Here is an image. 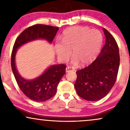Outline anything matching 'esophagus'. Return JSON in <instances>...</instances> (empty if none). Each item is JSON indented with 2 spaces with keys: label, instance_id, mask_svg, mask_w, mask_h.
Returning <instances> with one entry per match:
<instances>
[{
  "label": "esophagus",
  "instance_id": "1",
  "mask_svg": "<svg viewBox=\"0 0 130 130\" xmlns=\"http://www.w3.org/2000/svg\"><path fill=\"white\" fill-rule=\"evenodd\" d=\"M75 71V70L74 69V68H73V67H67V68H66V72L67 73H68V72H69V71Z\"/></svg>",
  "mask_w": 130,
  "mask_h": 130
}]
</instances>
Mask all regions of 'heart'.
Listing matches in <instances>:
<instances>
[{"mask_svg": "<svg viewBox=\"0 0 130 130\" xmlns=\"http://www.w3.org/2000/svg\"><path fill=\"white\" fill-rule=\"evenodd\" d=\"M61 41L55 46L59 60L62 62L68 60L72 51L73 63L80 62V65H85L92 62L98 55L102 44L103 36L98 30L74 26L64 31Z\"/></svg>", "mask_w": 130, "mask_h": 130, "instance_id": "heart-1", "label": "heart"}]
</instances>
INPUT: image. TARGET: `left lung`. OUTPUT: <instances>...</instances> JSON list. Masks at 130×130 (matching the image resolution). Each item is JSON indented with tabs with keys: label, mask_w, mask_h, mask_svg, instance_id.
I'll list each match as a JSON object with an SVG mask.
<instances>
[{
	"label": "left lung",
	"mask_w": 130,
	"mask_h": 130,
	"mask_svg": "<svg viewBox=\"0 0 130 130\" xmlns=\"http://www.w3.org/2000/svg\"><path fill=\"white\" fill-rule=\"evenodd\" d=\"M106 42L100 53L89 66L77 70L74 87L77 95L87 101L102 99L117 79L120 55L114 37L103 28Z\"/></svg>",
	"instance_id": "left-lung-1"
}]
</instances>
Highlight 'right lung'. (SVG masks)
<instances>
[{"instance_id": "obj_1", "label": "right lung", "mask_w": 130, "mask_h": 130, "mask_svg": "<svg viewBox=\"0 0 130 130\" xmlns=\"http://www.w3.org/2000/svg\"><path fill=\"white\" fill-rule=\"evenodd\" d=\"M58 30V27L39 24L34 25L27 28L19 35L13 46L11 65L16 83L27 97L37 102L45 101L56 93L58 84L65 74L66 65H53L37 78L31 80H26L19 75L16 70L14 61L16 51L22 44L40 38L51 43Z\"/></svg>"}]
</instances>
